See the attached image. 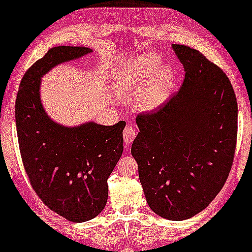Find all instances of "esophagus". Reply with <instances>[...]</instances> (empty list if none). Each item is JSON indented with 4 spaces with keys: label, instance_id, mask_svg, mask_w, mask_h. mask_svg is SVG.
<instances>
[{
    "label": "esophagus",
    "instance_id": "esophagus-1",
    "mask_svg": "<svg viewBox=\"0 0 252 252\" xmlns=\"http://www.w3.org/2000/svg\"><path fill=\"white\" fill-rule=\"evenodd\" d=\"M136 138V130L132 126H126L123 130V139L126 144L132 143V140Z\"/></svg>",
    "mask_w": 252,
    "mask_h": 252
}]
</instances>
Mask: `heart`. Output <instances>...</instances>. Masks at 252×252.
<instances>
[{"label": "heart", "instance_id": "heart-1", "mask_svg": "<svg viewBox=\"0 0 252 252\" xmlns=\"http://www.w3.org/2000/svg\"><path fill=\"white\" fill-rule=\"evenodd\" d=\"M160 56L153 52L134 57L127 62L118 77L122 91H141V106L146 109L158 107L168 95L176 80V72L170 66H161Z\"/></svg>", "mask_w": 252, "mask_h": 252}]
</instances>
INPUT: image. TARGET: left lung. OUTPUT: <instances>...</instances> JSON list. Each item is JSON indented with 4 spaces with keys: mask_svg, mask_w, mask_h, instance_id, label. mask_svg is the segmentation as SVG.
Returning a JSON list of instances; mask_svg holds the SVG:
<instances>
[{
    "mask_svg": "<svg viewBox=\"0 0 252 252\" xmlns=\"http://www.w3.org/2000/svg\"><path fill=\"white\" fill-rule=\"evenodd\" d=\"M185 70L179 91L136 118L131 154L150 208L170 220L201 212L224 186L237 138V102L220 67L195 49L172 44Z\"/></svg>",
    "mask_w": 252,
    "mask_h": 252,
    "instance_id": "obj_1",
    "label": "left lung"
}]
</instances>
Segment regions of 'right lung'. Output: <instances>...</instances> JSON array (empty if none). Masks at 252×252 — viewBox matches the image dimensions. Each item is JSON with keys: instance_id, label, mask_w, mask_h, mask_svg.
Segmentation results:
<instances>
[{"instance_id": "obj_1", "label": "right lung", "mask_w": 252, "mask_h": 252, "mask_svg": "<svg viewBox=\"0 0 252 252\" xmlns=\"http://www.w3.org/2000/svg\"><path fill=\"white\" fill-rule=\"evenodd\" d=\"M89 52L83 47L50 49L24 74L16 99L19 150L31 185L50 210L73 222L90 220L105 208L126 122L62 126L45 114L38 90L42 75L52 67Z\"/></svg>"}]
</instances>
